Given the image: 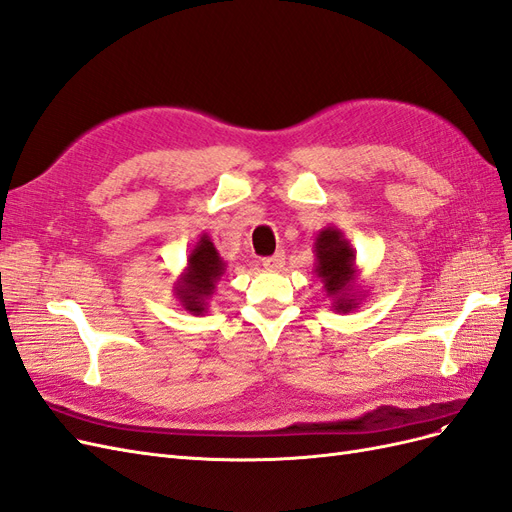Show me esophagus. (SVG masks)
I'll list each match as a JSON object with an SVG mask.
<instances>
[{
	"mask_svg": "<svg viewBox=\"0 0 512 512\" xmlns=\"http://www.w3.org/2000/svg\"><path fill=\"white\" fill-rule=\"evenodd\" d=\"M284 262H286V254L284 252H275L273 256L262 258V267L269 269V271H277V269L284 267Z\"/></svg>",
	"mask_w": 512,
	"mask_h": 512,
	"instance_id": "1",
	"label": "esophagus"
}]
</instances>
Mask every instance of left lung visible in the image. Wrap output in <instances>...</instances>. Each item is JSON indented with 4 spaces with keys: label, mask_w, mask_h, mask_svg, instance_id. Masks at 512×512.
<instances>
[{
    "label": "left lung",
    "mask_w": 512,
    "mask_h": 512,
    "mask_svg": "<svg viewBox=\"0 0 512 512\" xmlns=\"http://www.w3.org/2000/svg\"><path fill=\"white\" fill-rule=\"evenodd\" d=\"M314 273L322 282L324 294L331 299L337 314L354 312L365 299L361 269L356 265V250L337 226H327L314 241Z\"/></svg>",
    "instance_id": "1"
}]
</instances>
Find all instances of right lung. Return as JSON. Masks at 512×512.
Segmentation results:
<instances>
[{
	"label": "right lung",
	"instance_id": "obj_1",
	"mask_svg": "<svg viewBox=\"0 0 512 512\" xmlns=\"http://www.w3.org/2000/svg\"><path fill=\"white\" fill-rule=\"evenodd\" d=\"M226 260L215 250L207 232L198 235V241L188 254V262L173 284V294L179 305L194 316H203L209 309V299L215 294L218 282L226 275Z\"/></svg>",
	"mask_w": 512,
	"mask_h": 512
}]
</instances>
